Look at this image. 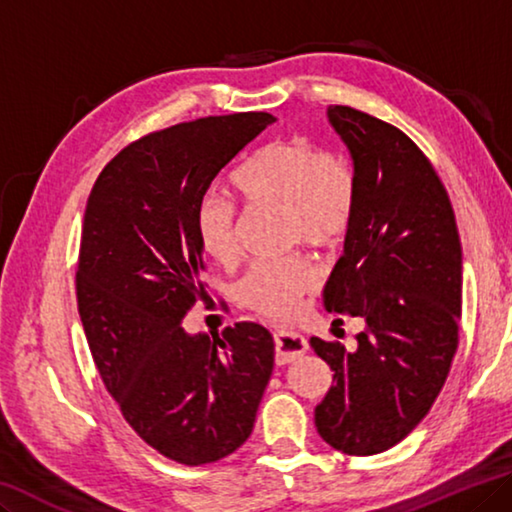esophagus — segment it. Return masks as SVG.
<instances>
[{
  "label": "esophagus",
  "mask_w": 512,
  "mask_h": 512,
  "mask_svg": "<svg viewBox=\"0 0 512 512\" xmlns=\"http://www.w3.org/2000/svg\"><path fill=\"white\" fill-rule=\"evenodd\" d=\"M275 362L278 364H287L298 360L300 355L307 351V339L298 332H275Z\"/></svg>",
  "instance_id": "34e87169"
}]
</instances>
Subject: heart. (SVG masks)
Segmentation results:
<instances>
[{
	"label": "heart",
	"instance_id": "1",
	"mask_svg": "<svg viewBox=\"0 0 512 512\" xmlns=\"http://www.w3.org/2000/svg\"><path fill=\"white\" fill-rule=\"evenodd\" d=\"M232 189L250 207L285 209L289 243L330 250L351 230L358 209V173L344 154L321 150L307 139H275L250 154L230 175ZM198 246L214 264H239L237 209L221 196H205L193 214ZM314 264L303 253L259 262L239 282L237 300L269 321L294 319L300 298L316 287Z\"/></svg>",
	"mask_w": 512,
	"mask_h": 512
}]
</instances>
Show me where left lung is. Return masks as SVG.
I'll return each instance as SVG.
<instances>
[{
  "mask_svg": "<svg viewBox=\"0 0 512 512\" xmlns=\"http://www.w3.org/2000/svg\"><path fill=\"white\" fill-rule=\"evenodd\" d=\"M358 173V209L323 289L328 312L362 316L355 351L312 337L335 371L316 431L348 456L383 453L428 415L460 342L462 250L449 193L417 143L369 113L330 104ZM342 321V319H337Z\"/></svg>",
  "mask_w": 512,
  "mask_h": 512,
  "instance_id": "1",
  "label": "left lung"
}]
</instances>
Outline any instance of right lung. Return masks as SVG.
I'll use <instances>...</instances> for the list:
<instances>
[{
  "label": "right lung",
  "mask_w": 512,
  "mask_h": 512,
  "mask_svg": "<svg viewBox=\"0 0 512 512\" xmlns=\"http://www.w3.org/2000/svg\"><path fill=\"white\" fill-rule=\"evenodd\" d=\"M275 118L227 113L141 136L113 157L88 196L77 305L107 392L145 444L198 467L253 433L273 371V337L241 321L186 335L207 298L193 214L214 177Z\"/></svg>",
  "instance_id": "1"
}]
</instances>
